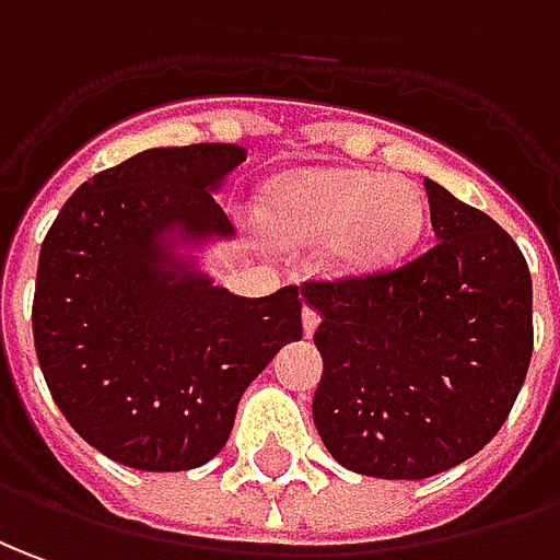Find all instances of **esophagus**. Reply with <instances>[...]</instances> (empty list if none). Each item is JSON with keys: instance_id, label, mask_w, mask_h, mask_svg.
<instances>
[{"instance_id": "obj_1", "label": "esophagus", "mask_w": 560, "mask_h": 560, "mask_svg": "<svg viewBox=\"0 0 560 560\" xmlns=\"http://www.w3.org/2000/svg\"><path fill=\"white\" fill-rule=\"evenodd\" d=\"M302 326H304V335L311 338L314 331H317L319 326V314L314 311V307H304V314H302Z\"/></svg>"}]
</instances>
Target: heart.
<instances>
[{"mask_svg":"<svg viewBox=\"0 0 560 560\" xmlns=\"http://www.w3.org/2000/svg\"><path fill=\"white\" fill-rule=\"evenodd\" d=\"M261 215L289 243L329 241V271L365 273L411 246L423 210L399 176L295 170L268 183Z\"/></svg>","mask_w":560,"mask_h":560,"instance_id":"obj_1","label":"heart"}]
</instances>
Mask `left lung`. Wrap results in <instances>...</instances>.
Masks as SVG:
<instances>
[{
	"mask_svg": "<svg viewBox=\"0 0 560 560\" xmlns=\"http://www.w3.org/2000/svg\"><path fill=\"white\" fill-rule=\"evenodd\" d=\"M435 241L390 271L304 283L319 314L314 423L372 479H430L491 442L534 353V287L518 243L423 179Z\"/></svg>",
	"mask_w": 560,
	"mask_h": 560,
	"instance_id": "left-lung-1",
	"label": "left lung"
}]
</instances>
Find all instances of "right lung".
Here are the masks:
<instances>
[{"label":"right lung","instance_id":"obj_1","mask_svg":"<svg viewBox=\"0 0 560 560\" xmlns=\"http://www.w3.org/2000/svg\"><path fill=\"white\" fill-rule=\"evenodd\" d=\"M246 149H145L91 176L38 253L33 338L72 430L142 472H183L229 442L243 390L302 338L299 289L243 299L195 249L234 237L215 203Z\"/></svg>","mask_w":560,"mask_h":560}]
</instances>
